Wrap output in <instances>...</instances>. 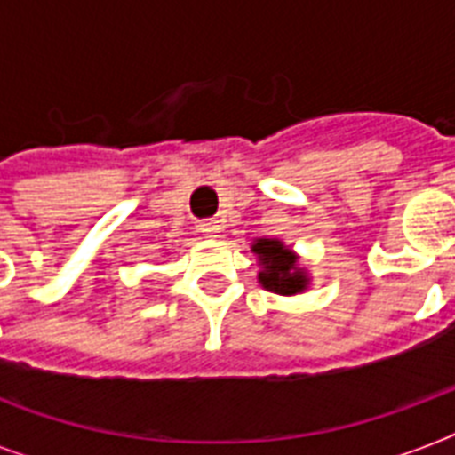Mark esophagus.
I'll return each instance as SVG.
<instances>
[{
	"instance_id": "esophagus-1",
	"label": "esophagus",
	"mask_w": 455,
	"mask_h": 455,
	"mask_svg": "<svg viewBox=\"0 0 455 455\" xmlns=\"http://www.w3.org/2000/svg\"><path fill=\"white\" fill-rule=\"evenodd\" d=\"M200 234L205 235V238H220L221 234V227L217 220H207L200 224Z\"/></svg>"
}]
</instances>
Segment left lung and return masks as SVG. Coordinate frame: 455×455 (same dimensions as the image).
<instances>
[{
    "mask_svg": "<svg viewBox=\"0 0 455 455\" xmlns=\"http://www.w3.org/2000/svg\"><path fill=\"white\" fill-rule=\"evenodd\" d=\"M252 252L262 271L257 274L262 288L278 295H295L304 292L309 285L307 271L298 264V255L276 238H257L252 243Z\"/></svg>",
    "mask_w": 455,
    "mask_h": 455,
    "instance_id": "obj_1",
    "label": "left lung"
}]
</instances>
